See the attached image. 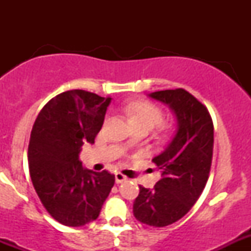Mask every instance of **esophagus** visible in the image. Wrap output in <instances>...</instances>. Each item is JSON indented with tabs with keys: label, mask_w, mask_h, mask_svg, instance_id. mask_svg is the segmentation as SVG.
Here are the masks:
<instances>
[{
	"label": "esophagus",
	"mask_w": 251,
	"mask_h": 251,
	"mask_svg": "<svg viewBox=\"0 0 251 251\" xmlns=\"http://www.w3.org/2000/svg\"><path fill=\"white\" fill-rule=\"evenodd\" d=\"M125 181H127V177L126 176H124L123 174L121 173H116L115 174V182L116 183H123V182H125Z\"/></svg>",
	"instance_id": "34e87169"
}]
</instances>
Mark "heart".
<instances>
[{
    "instance_id": "b5f03b06",
    "label": "heart",
    "mask_w": 251,
    "mask_h": 251,
    "mask_svg": "<svg viewBox=\"0 0 251 251\" xmlns=\"http://www.w3.org/2000/svg\"><path fill=\"white\" fill-rule=\"evenodd\" d=\"M125 111L133 127L146 126L149 130L155 127L163 120V111L154 103L144 100H136L127 103ZM131 141H127L130 144Z\"/></svg>"
}]
</instances>
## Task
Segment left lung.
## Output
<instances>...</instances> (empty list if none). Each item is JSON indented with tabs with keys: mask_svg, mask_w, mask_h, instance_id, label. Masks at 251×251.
Returning a JSON list of instances; mask_svg holds the SVG:
<instances>
[{
	"mask_svg": "<svg viewBox=\"0 0 251 251\" xmlns=\"http://www.w3.org/2000/svg\"><path fill=\"white\" fill-rule=\"evenodd\" d=\"M148 97L170 108L177 127L170 143L153 158L161 178L151 189L140 186L133 215L142 224L165 227L182 219L205 188L212 160L214 125L206 107L183 88L156 91Z\"/></svg>",
	"mask_w": 251,
	"mask_h": 251,
	"instance_id": "left-lung-1",
	"label": "left lung"
}]
</instances>
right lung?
I'll return each instance as SVG.
<instances>
[{
	"mask_svg": "<svg viewBox=\"0 0 251 251\" xmlns=\"http://www.w3.org/2000/svg\"><path fill=\"white\" fill-rule=\"evenodd\" d=\"M110 102L87 91H67L42 108L32 126L30 177L48 214L64 226L95 221L115 182L114 175L88 170L78 159L83 143H95Z\"/></svg>",
	"mask_w": 251,
	"mask_h": 251,
	"instance_id": "obj_1",
	"label": "right lung"
}]
</instances>
